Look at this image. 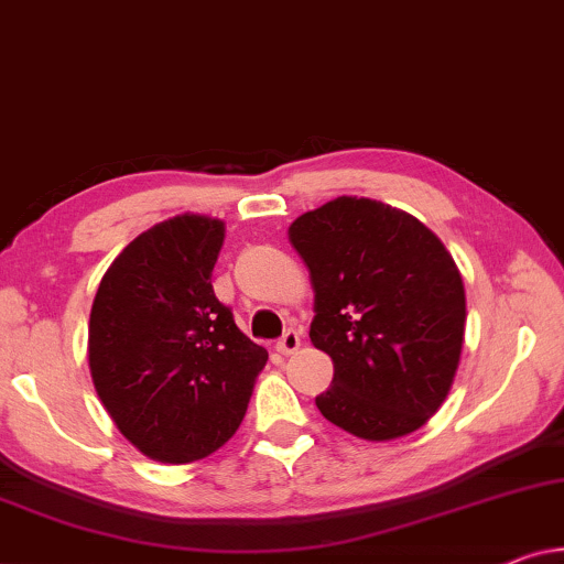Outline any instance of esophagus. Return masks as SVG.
Listing matches in <instances>:
<instances>
[{"label": "esophagus", "mask_w": 564, "mask_h": 564, "mask_svg": "<svg viewBox=\"0 0 564 564\" xmlns=\"http://www.w3.org/2000/svg\"><path fill=\"white\" fill-rule=\"evenodd\" d=\"M275 347H279L281 355H293V352H296L299 347H301V335H299L296 329H289V332H285V335L279 339V345H275Z\"/></svg>", "instance_id": "34e87169"}]
</instances>
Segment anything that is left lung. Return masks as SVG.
I'll use <instances>...</instances> for the list:
<instances>
[{
  "instance_id": "left-lung-1",
  "label": "left lung",
  "mask_w": 564,
  "mask_h": 564,
  "mask_svg": "<svg viewBox=\"0 0 564 564\" xmlns=\"http://www.w3.org/2000/svg\"><path fill=\"white\" fill-rule=\"evenodd\" d=\"M289 240L308 268V337L335 362L316 409L360 440L406 437L437 414L465 339V285L442 240L411 214L337 196Z\"/></svg>"
}]
</instances>
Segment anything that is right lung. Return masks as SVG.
Returning <instances> with one entry per match:
<instances>
[{
	"label": "right lung",
	"instance_id": "add662e5",
	"mask_svg": "<svg viewBox=\"0 0 564 564\" xmlns=\"http://www.w3.org/2000/svg\"><path fill=\"white\" fill-rule=\"evenodd\" d=\"M221 242V219H165L127 245L94 296V388L117 430L158 463L217 452L242 424L265 368V347L214 296Z\"/></svg>",
	"mask_w": 564,
	"mask_h": 564
}]
</instances>
